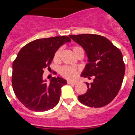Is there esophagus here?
<instances>
[{
	"label": "esophagus",
	"instance_id": "1",
	"mask_svg": "<svg viewBox=\"0 0 135 135\" xmlns=\"http://www.w3.org/2000/svg\"><path fill=\"white\" fill-rule=\"evenodd\" d=\"M67 83H68V84L76 85V84H77V81H73V80H68Z\"/></svg>",
	"mask_w": 135,
	"mask_h": 135
}]
</instances>
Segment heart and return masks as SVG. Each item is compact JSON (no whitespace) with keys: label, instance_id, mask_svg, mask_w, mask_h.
<instances>
[{"label":"heart","instance_id":"heart-1","mask_svg":"<svg viewBox=\"0 0 135 135\" xmlns=\"http://www.w3.org/2000/svg\"><path fill=\"white\" fill-rule=\"evenodd\" d=\"M78 50H82V49L79 47H74L72 48V50H73L74 54L76 52V51H78ZM59 55H60V50H57L55 52L54 57H53V60H54V61L57 62V61H59ZM59 74H61L62 76H64V78L71 79V78H74L77 76L78 71L76 69H74V68L69 67V66H62V67L60 68V69H59Z\"/></svg>","mask_w":135,"mask_h":135}]
</instances>
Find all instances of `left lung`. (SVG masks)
Wrapping results in <instances>:
<instances>
[{
    "label": "left lung",
    "mask_w": 135,
    "mask_h": 135,
    "mask_svg": "<svg viewBox=\"0 0 135 135\" xmlns=\"http://www.w3.org/2000/svg\"><path fill=\"white\" fill-rule=\"evenodd\" d=\"M69 37L83 47L88 63L80 76L90 78L86 83L88 91L78 96V100L88 107L99 108L111 102L119 92L126 71L123 55L109 39L96 34L70 35Z\"/></svg>",
    "instance_id": "obj_1"
}]
</instances>
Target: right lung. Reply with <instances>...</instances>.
Wrapping results in <instances>:
<instances>
[{
	"mask_svg": "<svg viewBox=\"0 0 135 135\" xmlns=\"http://www.w3.org/2000/svg\"><path fill=\"white\" fill-rule=\"evenodd\" d=\"M70 41L68 36L37 39L20 50L12 64V84L16 97L27 109L46 111L59 103L61 87L66 80L52 77L47 84L43 79V70L50 69L55 52Z\"/></svg>",
	"mask_w": 135,
	"mask_h": 135,
	"instance_id": "obj_1",
	"label": "right lung"
}]
</instances>
